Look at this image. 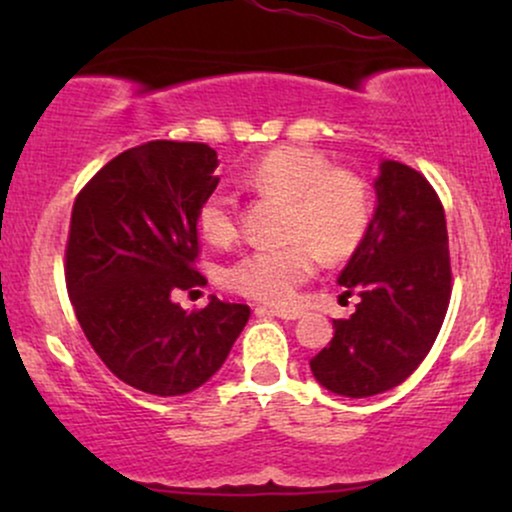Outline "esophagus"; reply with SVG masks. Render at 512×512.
<instances>
[{"label":"esophagus","mask_w":512,"mask_h":512,"mask_svg":"<svg viewBox=\"0 0 512 512\" xmlns=\"http://www.w3.org/2000/svg\"><path fill=\"white\" fill-rule=\"evenodd\" d=\"M257 315H274V317H281V320H298L301 313L298 310H281V308H269V305H260V308L255 310Z\"/></svg>","instance_id":"34e87169"}]
</instances>
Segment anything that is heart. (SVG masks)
<instances>
[{
	"label": "heart",
	"instance_id": "1",
	"mask_svg": "<svg viewBox=\"0 0 512 512\" xmlns=\"http://www.w3.org/2000/svg\"><path fill=\"white\" fill-rule=\"evenodd\" d=\"M255 192L289 199L286 238L281 248L245 252L223 272V284L252 301L284 305L296 289L327 260H344L366 238L373 199L366 180L354 170L332 166L330 158L305 146H279L257 158L243 173ZM197 228L211 245L233 243L238 236L236 199L214 190L197 209Z\"/></svg>",
	"mask_w": 512,
	"mask_h": 512
}]
</instances>
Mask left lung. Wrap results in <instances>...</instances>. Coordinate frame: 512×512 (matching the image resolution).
<instances>
[{"label":"left lung","instance_id":"obj_1","mask_svg":"<svg viewBox=\"0 0 512 512\" xmlns=\"http://www.w3.org/2000/svg\"><path fill=\"white\" fill-rule=\"evenodd\" d=\"M378 209L339 284L356 313L334 320L332 342L310 358L315 380L344 397H370L407 380L436 342L452 293L448 226L419 170L383 161Z\"/></svg>","mask_w":512,"mask_h":512}]
</instances>
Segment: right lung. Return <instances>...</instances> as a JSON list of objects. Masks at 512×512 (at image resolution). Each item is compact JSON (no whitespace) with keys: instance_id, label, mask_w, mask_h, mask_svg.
<instances>
[{"instance_id":"obj_1","label":"right lung","mask_w":512,"mask_h":512,"mask_svg":"<svg viewBox=\"0 0 512 512\" xmlns=\"http://www.w3.org/2000/svg\"><path fill=\"white\" fill-rule=\"evenodd\" d=\"M216 151L146 142L122 151L74 199L64 279L93 351L122 383L158 397L197 390L226 361L250 317L243 303H175L199 274L197 209L219 185Z\"/></svg>"}]
</instances>
